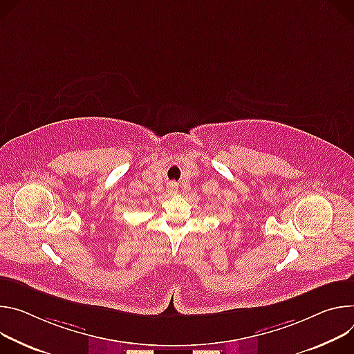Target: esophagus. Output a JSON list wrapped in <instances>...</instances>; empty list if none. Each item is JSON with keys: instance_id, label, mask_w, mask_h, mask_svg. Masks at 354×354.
<instances>
[{"instance_id": "esophagus-1", "label": "esophagus", "mask_w": 354, "mask_h": 354, "mask_svg": "<svg viewBox=\"0 0 354 354\" xmlns=\"http://www.w3.org/2000/svg\"><path fill=\"white\" fill-rule=\"evenodd\" d=\"M178 191V184L176 181H171V183H167V192L169 194H176Z\"/></svg>"}]
</instances>
